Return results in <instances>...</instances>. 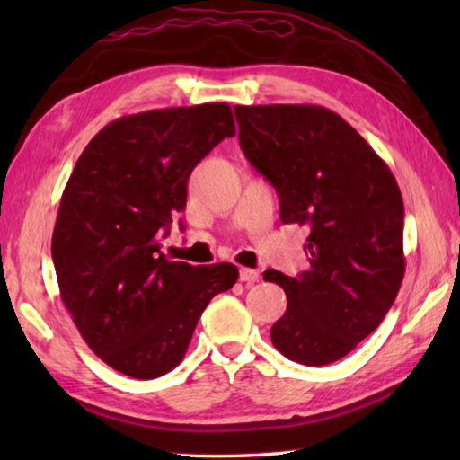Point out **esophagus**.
I'll use <instances>...</instances> for the list:
<instances>
[{
    "label": "esophagus",
    "instance_id": "34e87169",
    "mask_svg": "<svg viewBox=\"0 0 460 460\" xmlns=\"http://www.w3.org/2000/svg\"><path fill=\"white\" fill-rule=\"evenodd\" d=\"M239 279H241V282H245V285H255V282H259L261 275H259V270H255V269L243 267L239 270Z\"/></svg>",
    "mask_w": 460,
    "mask_h": 460
}]
</instances>
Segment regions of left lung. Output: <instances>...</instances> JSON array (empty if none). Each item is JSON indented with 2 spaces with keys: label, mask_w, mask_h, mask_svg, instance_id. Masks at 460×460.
Masks as SVG:
<instances>
[{
  "label": "left lung",
  "mask_w": 460,
  "mask_h": 460,
  "mask_svg": "<svg viewBox=\"0 0 460 460\" xmlns=\"http://www.w3.org/2000/svg\"><path fill=\"white\" fill-rule=\"evenodd\" d=\"M235 114L241 150L275 185L282 223L310 227L308 270L262 272L288 300L270 340L298 364H332L381 324L402 287V191L374 148L324 106L237 104Z\"/></svg>",
  "instance_id": "obj_1"
}]
</instances>
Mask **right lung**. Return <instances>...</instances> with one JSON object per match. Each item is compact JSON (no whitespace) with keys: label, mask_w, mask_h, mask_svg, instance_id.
<instances>
[{"label":"right lung","mask_w":460,"mask_h":460,"mask_svg":"<svg viewBox=\"0 0 460 460\" xmlns=\"http://www.w3.org/2000/svg\"><path fill=\"white\" fill-rule=\"evenodd\" d=\"M231 136L227 102L122 116L89 142L65 185L51 241L61 300L86 346L124 376L172 371L209 300L239 279L231 262L191 267L160 251L191 170Z\"/></svg>","instance_id":"add662e5"}]
</instances>
